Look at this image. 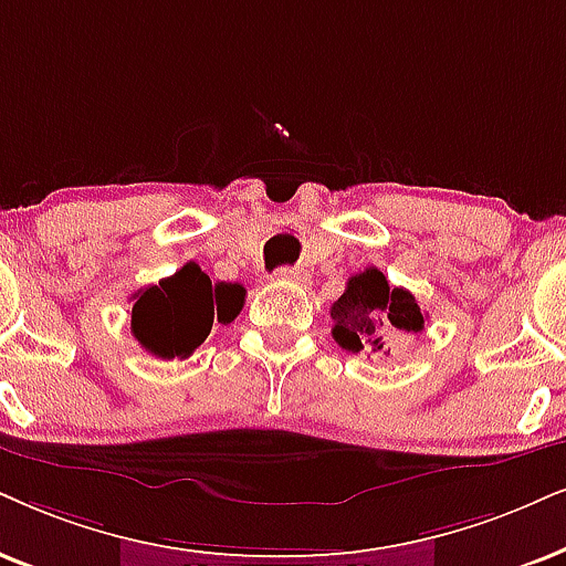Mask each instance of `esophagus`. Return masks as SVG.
Segmentation results:
<instances>
[{"label":"esophagus","instance_id":"1","mask_svg":"<svg viewBox=\"0 0 566 566\" xmlns=\"http://www.w3.org/2000/svg\"><path fill=\"white\" fill-rule=\"evenodd\" d=\"M274 276H276V279H282V282H295V284L305 282V279H307V274H305L303 269H292V266H284V269H279Z\"/></svg>","mask_w":566,"mask_h":566}]
</instances>
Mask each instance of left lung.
<instances>
[{
    "instance_id": "1",
    "label": "left lung",
    "mask_w": 566,
    "mask_h": 566,
    "mask_svg": "<svg viewBox=\"0 0 566 566\" xmlns=\"http://www.w3.org/2000/svg\"><path fill=\"white\" fill-rule=\"evenodd\" d=\"M332 336L347 353L389 355L386 339L395 334H420L426 313L405 287H389L378 269L347 279L342 297L332 305Z\"/></svg>"
}]
</instances>
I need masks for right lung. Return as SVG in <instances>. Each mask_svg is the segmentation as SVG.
<instances>
[{"label": "right lung", "instance_id": "obj_1", "mask_svg": "<svg viewBox=\"0 0 566 566\" xmlns=\"http://www.w3.org/2000/svg\"><path fill=\"white\" fill-rule=\"evenodd\" d=\"M130 328L138 345L161 360L190 357L203 345L213 324H232L245 303V287L232 282L211 284L198 263L148 284L133 295Z\"/></svg>", "mask_w": 566, "mask_h": 566}]
</instances>
